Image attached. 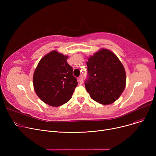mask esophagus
<instances>
[{
	"label": "esophagus",
	"mask_w": 156,
	"mask_h": 156,
	"mask_svg": "<svg viewBox=\"0 0 156 156\" xmlns=\"http://www.w3.org/2000/svg\"><path fill=\"white\" fill-rule=\"evenodd\" d=\"M78 81L80 84H82L83 83V78L82 76H80L78 78Z\"/></svg>",
	"instance_id": "obj_1"
}]
</instances>
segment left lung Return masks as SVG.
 <instances>
[{
	"label": "left lung",
	"instance_id": "left-lung-1",
	"mask_svg": "<svg viewBox=\"0 0 156 156\" xmlns=\"http://www.w3.org/2000/svg\"><path fill=\"white\" fill-rule=\"evenodd\" d=\"M88 80L85 86L95 101L103 105L115 102L126 86V72L123 65L112 51L101 48L87 62Z\"/></svg>",
	"mask_w": 156,
	"mask_h": 156
}]
</instances>
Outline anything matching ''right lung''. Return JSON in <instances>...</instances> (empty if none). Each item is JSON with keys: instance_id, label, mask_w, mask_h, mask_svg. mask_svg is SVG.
<instances>
[{"instance_id": "1", "label": "right lung", "mask_w": 156, "mask_h": 156, "mask_svg": "<svg viewBox=\"0 0 156 156\" xmlns=\"http://www.w3.org/2000/svg\"><path fill=\"white\" fill-rule=\"evenodd\" d=\"M68 58V55L52 51L40 59L34 73L35 93L44 102L53 107L68 102L78 85Z\"/></svg>"}]
</instances>
